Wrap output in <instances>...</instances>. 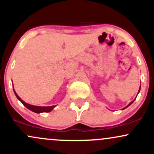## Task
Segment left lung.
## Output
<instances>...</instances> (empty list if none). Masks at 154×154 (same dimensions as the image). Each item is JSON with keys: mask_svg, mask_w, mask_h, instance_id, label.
Listing matches in <instances>:
<instances>
[{"mask_svg": "<svg viewBox=\"0 0 154 154\" xmlns=\"http://www.w3.org/2000/svg\"><path fill=\"white\" fill-rule=\"evenodd\" d=\"M140 88H139V91H138V93H139V92H140ZM135 100H132V102H130V103H129V104H128V106H126V107H125V108H124V109H126V108H127V107H128V106H130V105H131V104H132V103H133V102H134V101H135Z\"/></svg>", "mask_w": 154, "mask_h": 154, "instance_id": "8db88e82", "label": "left lung"}]
</instances>
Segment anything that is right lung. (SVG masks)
I'll return each mask as SVG.
<instances>
[{
  "mask_svg": "<svg viewBox=\"0 0 154 154\" xmlns=\"http://www.w3.org/2000/svg\"><path fill=\"white\" fill-rule=\"evenodd\" d=\"M14 92L17 98H18V100H19L21 102H22L23 105H24L25 107L27 108L28 109H29V110L33 111V112L35 113H38V114H39V113H42V112H50V111H52L55 108V106H37L30 105V104L25 103L24 100L21 99V98L19 97V95L17 94V93H16L14 89Z\"/></svg>",
  "mask_w": 154,
  "mask_h": 154,
  "instance_id": "1",
  "label": "right lung"
}]
</instances>
